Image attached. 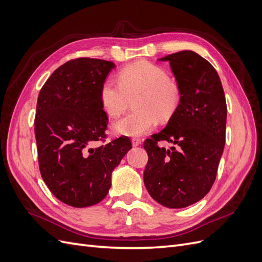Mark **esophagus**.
Instances as JSON below:
<instances>
[{"label":"esophagus","instance_id":"1","mask_svg":"<svg viewBox=\"0 0 262 262\" xmlns=\"http://www.w3.org/2000/svg\"><path fill=\"white\" fill-rule=\"evenodd\" d=\"M141 144V140L138 138H133L132 139V145L133 146H139Z\"/></svg>","mask_w":262,"mask_h":262}]
</instances>
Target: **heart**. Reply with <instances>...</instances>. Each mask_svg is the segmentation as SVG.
<instances>
[{"label":"heart","instance_id":"b5f03b06","mask_svg":"<svg viewBox=\"0 0 262 262\" xmlns=\"http://www.w3.org/2000/svg\"><path fill=\"white\" fill-rule=\"evenodd\" d=\"M168 78L164 69L138 61L121 70L119 83L113 78L105 80L99 99L109 117L122 114L134 98V109L113 123V132L117 136L139 137L152 130L158 119L169 120L180 104V91Z\"/></svg>","mask_w":262,"mask_h":262}]
</instances>
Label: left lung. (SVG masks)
Returning a JSON list of instances; mask_svg holds the SVG:
<instances>
[{
	"mask_svg": "<svg viewBox=\"0 0 262 262\" xmlns=\"http://www.w3.org/2000/svg\"><path fill=\"white\" fill-rule=\"evenodd\" d=\"M158 61L169 62L180 104L167 125L144 142V185L156 202L181 209L200 201L215 180L225 145L226 100L217 72L201 55L185 50ZM163 139L176 146L160 148Z\"/></svg>",
	"mask_w": 262,
	"mask_h": 262,
	"instance_id": "left-lung-1",
	"label": "left lung"
}]
</instances>
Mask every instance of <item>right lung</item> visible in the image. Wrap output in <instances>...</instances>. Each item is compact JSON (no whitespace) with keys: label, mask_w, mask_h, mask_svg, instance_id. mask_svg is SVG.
Returning <instances> with one entry per match:
<instances>
[{"label":"right lung","mask_w":262,"mask_h":262,"mask_svg":"<svg viewBox=\"0 0 262 262\" xmlns=\"http://www.w3.org/2000/svg\"><path fill=\"white\" fill-rule=\"evenodd\" d=\"M114 62L80 58L68 61L39 93L35 119L41 177L54 196L74 208L99 203L112 187L113 170L132 148L128 137L104 141L108 117L100 86Z\"/></svg>","instance_id":"1"}]
</instances>
